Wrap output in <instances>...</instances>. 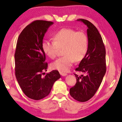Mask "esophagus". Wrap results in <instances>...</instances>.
<instances>
[{"label": "esophagus", "instance_id": "esophagus-1", "mask_svg": "<svg viewBox=\"0 0 122 122\" xmlns=\"http://www.w3.org/2000/svg\"><path fill=\"white\" fill-rule=\"evenodd\" d=\"M60 74L62 76H66V75H67V74H66V73H63V72H61V71H60Z\"/></svg>", "mask_w": 122, "mask_h": 122}]
</instances>
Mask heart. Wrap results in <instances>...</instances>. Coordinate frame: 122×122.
Returning a JSON list of instances; mask_svg holds the SVG:
<instances>
[{"instance_id": "obj_1", "label": "heart", "mask_w": 122, "mask_h": 122, "mask_svg": "<svg viewBox=\"0 0 122 122\" xmlns=\"http://www.w3.org/2000/svg\"><path fill=\"white\" fill-rule=\"evenodd\" d=\"M53 41L45 40L41 47L44 53L51 59H54L57 51L62 48L63 56L51 64V69L66 72L71 68L74 61L83 60L88 52L89 39L83 32L64 28L54 34Z\"/></svg>"}]
</instances>
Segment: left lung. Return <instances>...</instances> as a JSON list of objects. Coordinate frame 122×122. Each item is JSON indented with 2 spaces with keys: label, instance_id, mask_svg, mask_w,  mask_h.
Returning a JSON list of instances; mask_svg holds the SVG:
<instances>
[{
  "label": "left lung",
  "instance_id": "1",
  "mask_svg": "<svg viewBox=\"0 0 122 122\" xmlns=\"http://www.w3.org/2000/svg\"><path fill=\"white\" fill-rule=\"evenodd\" d=\"M77 21L87 26L89 48L86 56L75 69L84 75L78 76L74 74L76 83L70 89L69 93L75 100L84 102L90 100L100 87L106 72V53L102 38L96 27L86 20L80 19Z\"/></svg>",
  "mask_w": 122,
  "mask_h": 122
}]
</instances>
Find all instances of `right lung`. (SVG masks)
I'll list each match as a JSON object with an SVG mask.
<instances>
[{"label": "right lung", "mask_w": 122, "mask_h": 122, "mask_svg": "<svg viewBox=\"0 0 122 122\" xmlns=\"http://www.w3.org/2000/svg\"><path fill=\"white\" fill-rule=\"evenodd\" d=\"M54 23L36 20L25 28L18 37L14 58L15 74L22 92L30 98L39 100L48 96L54 82L60 78L55 70L43 76L48 63L41 45L45 34Z\"/></svg>", "instance_id": "right-lung-1"}]
</instances>
